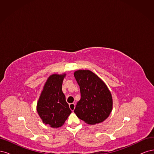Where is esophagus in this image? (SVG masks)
<instances>
[{"mask_svg":"<svg viewBox=\"0 0 154 154\" xmlns=\"http://www.w3.org/2000/svg\"><path fill=\"white\" fill-rule=\"evenodd\" d=\"M69 107H70V109H71V110L72 111H73L74 110V109H75V104H74V103L69 104Z\"/></svg>","mask_w":154,"mask_h":154,"instance_id":"1","label":"esophagus"}]
</instances>
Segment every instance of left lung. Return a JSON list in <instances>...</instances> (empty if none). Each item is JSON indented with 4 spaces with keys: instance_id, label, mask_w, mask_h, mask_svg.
Masks as SVG:
<instances>
[{
    "instance_id": "1",
    "label": "left lung",
    "mask_w": 154,
    "mask_h": 154,
    "mask_svg": "<svg viewBox=\"0 0 154 154\" xmlns=\"http://www.w3.org/2000/svg\"><path fill=\"white\" fill-rule=\"evenodd\" d=\"M80 88L81 98L74 112L88 125L102 123L112 110V97L103 81L89 70H78L74 73Z\"/></svg>"
}]
</instances>
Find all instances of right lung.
Listing matches in <instances>:
<instances>
[{"label":"right lung","mask_w":154,"mask_h":154,"mask_svg":"<svg viewBox=\"0 0 154 154\" xmlns=\"http://www.w3.org/2000/svg\"><path fill=\"white\" fill-rule=\"evenodd\" d=\"M66 76V73L49 76L37 102L36 110L42 122L54 128L62 127L71 113L62 92Z\"/></svg>","instance_id":"add662e5"}]
</instances>
